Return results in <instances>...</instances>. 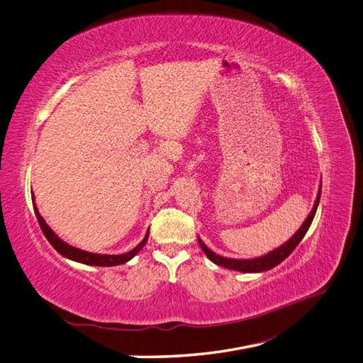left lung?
<instances>
[{
  "mask_svg": "<svg viewBox=\"0 0 363 363\" xmlns=\"http://www.w3.org/2000/svg\"><path fill=\"white\" fill-rule=\"evenodd\" d=\"M320 196H321V191L318 192V196H316V200H315L312 212L309 213V216H307V219L303 223V225L300 227L298 232H296L288 240L286 244H283L277 250L268 252L267 256H262V257H257V259H250V260L227 259V257H221V256L215 255L213 251H211L203 244L201 239H199V244H200L201 250L204 251V255L208 259H211L213 263H216V265H219V267H224V268H228V269H235V271H240V272H262V271H268V269H271L274 267H277L279 263H281L295 250V247L301 242V239L304 238L306 232H307V230H309V227L312 224V219H313V216L316 213V208H318V203H320Z\"/></svg>",
  "mask_w": 363,
  "mask_h": 363,
  "instance_id": "8db88e82",
  "label": "left lung"
}]
</instances>
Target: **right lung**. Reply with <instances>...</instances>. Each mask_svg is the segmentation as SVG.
I'll list each match as a JSON object with an SVG mask.
<instances>
[{"instance_id":"right-lung-1","label":"right lung","mask_w":363,"mask_h":363,"mask_svg":"<svg viewBox=\"0 0 363 363\" xmlns=\"http://www.w3.org/2000/svg\"><path fill=\"white\" fill-rule=\"evenodd\" d=\"M33 201H35V196H33ZM33 207H35V213H36V218H38V223L42 228L43 235H45V238L48 239V242L56 248V251H59L60 255L63 257H68L71 260H75V262H80V263H84V265H94V267H115V265H123V263L128 262L131 257H135L138 252L142 250V247L145 245L147 239H148V233L145 235L144 240L142 242L135 247L131 251L125 252V255H119V256H111V255H95V252H89V251H83V250H79L75 247H71L68 245L67 242H63V240L60 238H57L56 235H54L52 230L47 225V223L43 221V218L40 216L38 207L33 204Z\"/></svg>"}]
</instances>
